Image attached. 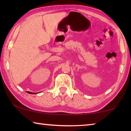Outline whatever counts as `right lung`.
Listing matches in <instances>:
<instances>
[{
    "mask_svg": "<svg viewBox=\"0 0 131 131\" xmlns=\"http://www.w3.org/2000/svg\"><path fill=\"white\" fill-rule=\"evenodd\" d=\"M29 94H35V93H32V92H27Z\"/></svg>",
    "mask_w": 131,
    "mask_h": 131,
    "instance_id": "right-lung-1",
    "label": "right lung"
}]
</instances>
